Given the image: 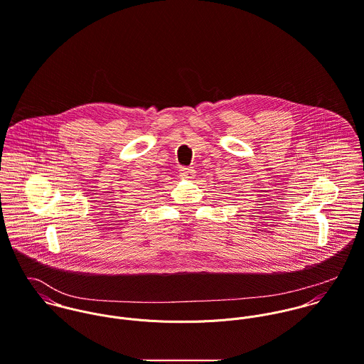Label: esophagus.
Segmentation results:
<instances>
[{
	"instance_id": "obj_1",
	"label": "esophagus",
	"mask_w": 364,
	"mask_h": 364,
	"mask_svg": "<svg viewBox=\"0 0 364 364\" xmlns=\"http://www.w3.org/2000/svg\"><path fill=\"white\" fill-rule=\"evenodd\" d=\"M180 174H181L183 178L191 180V178H194L196 171L193 170V167H180Z\"/></svg>"
}]
</instances>
